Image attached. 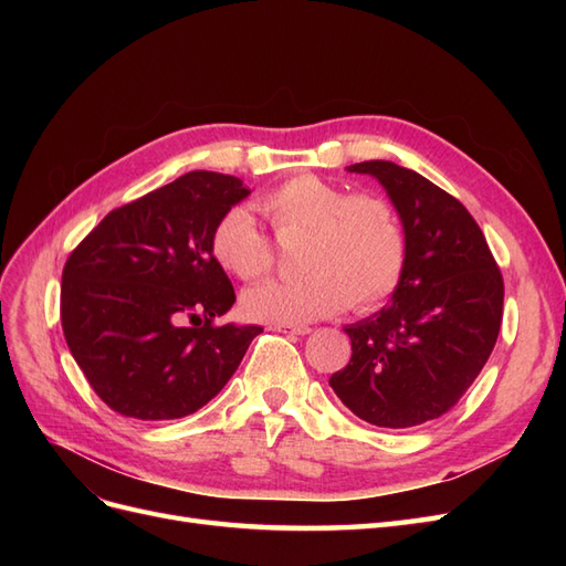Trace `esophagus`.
Returning a JSON list of instances; mask_svg holds the SVG:
<instances>
[{
	"instance_id": "1",
	"label": "esophagus",
	"mask_w": 566,
	"mask_h": 566,
	"mask_svg": "<svg viewBox=\"0 0 566 566\" xmlns=\"http://www.w3.org/2000/svg\"><path fill=\"white\" fill-rule=\"evenodd\" d=\"M273 331L290 333V335H310L312 333L310 325H300V323H276L273 325Z\"/></svg>"
}]
</instances>
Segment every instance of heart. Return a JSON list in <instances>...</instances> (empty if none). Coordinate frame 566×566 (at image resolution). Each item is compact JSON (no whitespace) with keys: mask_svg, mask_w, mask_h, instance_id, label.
<instances>
[{"mask_svg":"<svg viewBox=\"0 0 566 566\" xmlns=\"http://www.w3.org/2000/svg\"><path fill=\"white\" fill-rule=\"evenodd\" d=\"M279 241L304 235L297 269L306 276L262 283L243 295V312L266 323H306L387 300L406 264L399 212L380 193H349L347 186L316 175H297L254 200ZM210 248L214 260L241 281L264 279L273 248L243 208L217 219Z\"/></svg>","mask_w":566,"mask_h":566,"instance_id":"1","label":"heart"}]
</instances>
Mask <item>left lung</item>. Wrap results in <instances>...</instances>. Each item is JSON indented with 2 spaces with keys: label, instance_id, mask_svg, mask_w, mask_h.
Instances as JSON below:
<instances>
[{
  "label": "left lung",
  "instance_id": "obj_1",
  "mask_svg": "<svg viewBox=\"0 0 566 566\" xmlns=\"http://www.w3.org/2000/svg\"><path fill=\"white\" fill-rule=\"evenodd\" d=\"M387 191L406 235L391 302L347 325L349 364L331 387L354 416L403 430L451 410L482 373L503 318V276L462 202L389 160L349 165Z\"/></svg>",
  "mask_w": 566,
  "mask_h": 566
}]
</instances>
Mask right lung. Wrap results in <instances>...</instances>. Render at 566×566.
Masks as SVG:
<instances>
[{
    "instance_id": "right-lung-1",
    "label": "right lung",
    "mask_w": 566,
    "mask_h": 566,
    "mask_svg": "<svg viewBox=\"0 0 566 566\" xmlns=\"http://www.w3.org/2000/svg\"><path fill=\"white\" fill-rule=\"evenodd\" d=\"M248 196L238 177L188 172L108 212L67 256L63 335L115 413H196L224 389L262 333L260 325L212 323L235 302L210 248L212 229Z\"/></svg>"
}]
</instances>
